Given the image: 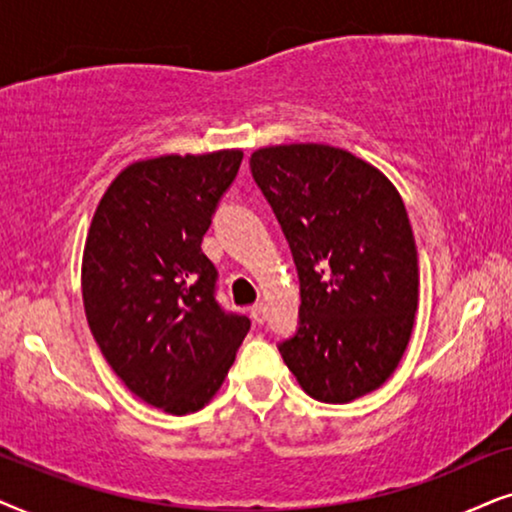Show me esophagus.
Here are the masks:
<instances>
[{
	"instance_id": "34e87169",
	"label": "esophagus",
	"mask_w": 512,
	"mask_h": 512,
	"mask_svg": "<svg viewBox=\"0 0 512 512\" xmlns=\"http://www.w3.org/2000/svg\"><path fill=\"white\" fill-rule=\"evenodd\" d=\"M250 316H252V320H255V323H264V320H267V304L264 302H260V304H255L250 309Z\"/></svg>"
}]
</instances>
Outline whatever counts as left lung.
<instances>
[{"instance_id":"1","label":"left lung","mask_w":512,"mask_h":512,"mask_svg":"<svg viewBox=\"0 0 512 512\" xmlns=\"http://www.w3.org/2000/svg\"><path fill=\"white\" fill-rule=\"evenodd\" d=\"M299 276V327L278 351L320 403H351L391 377L410 342L419 264L395 187L344 149L278 145L250 156Z\"/></svg>"}]
</instances>
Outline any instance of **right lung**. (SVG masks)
Listing matches in <instances>:
<instances>
[{
  "label": "right lung",
  "mask_w": 512,
  "mask_h": 512,
  "mask_svg": "<svg viewBox=\"0 0 512 512\" xmlns=\"http://www.w3.org/2000/svg\"><path fill=\"white\" fill-rule=\"evenodd\" d=\"M243 152L159 156L121 170L88 229L81 290L117 377L170 414L201 410L222 386L250 320L217 302L201 241Z\"/></svg>",
  "instance_id": "obj_1"
}]
</instances>
